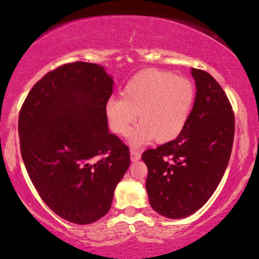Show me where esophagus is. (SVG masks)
Instances as JSON below:
<instances>
[{
	"label": "esophagus",
	"instance_id": "34e87169",
	"mask_svg": "<svg viewBox=\"0 0 259 259\" xmlns=\"http://www.w3.org/2000/svg\"><path fill=\"white\" fill-rule=\"evenodd\" d=\"M130 156H132V161L136 162L141 159V153L136 149H132V150H130Z\"/></svg>",
	"mask_w": 259,
	"mask_h": 259
}]
</instances>
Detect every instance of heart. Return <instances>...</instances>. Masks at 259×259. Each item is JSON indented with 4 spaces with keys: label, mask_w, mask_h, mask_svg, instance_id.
<instances>
[{
    "label": "heart",
    "mask_w": 259,
    "mask_h": 259,
    "mask_svg": "<svg viewBox=\"0 0 259 259\" xmlns=\"http://www.w3.org/2000/svg\"><path fill=\"white\" fill-rule=\"evenodd\" d=\"M194 83L175 73L146 69L127 81L122 98H110L105 105L107 122L113 133L127 136L137 118L141 125L132 134L134 146L168 142L181 135L195 103Z\"/></svg>",
    "instance_id": "obj_1"
}]
</instances>
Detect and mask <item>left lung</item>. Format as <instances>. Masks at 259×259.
I'll list each match as a JSON object with an SVG mask.
<instances>
[{
    "label": "left lung",
    "mask_w": 259,
    "mask_h": 259,
    "mask_svg": "<svg viewBox=\"0 0 259 259\" xmlns=\"http://www.w3.org/2000/svg\"><path fill=\"white\" fill-rule=\"evenodd\" d=\"M196 99L181 135L142 160L148 167L147 194L162 217L183 219L207 203L230 161L234 140V112L219 82L207 71L191 68Z\"/></svg>",
    "instance_id": "8db88e82"
}]
</instances>
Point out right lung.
I'll return each instance as SVG.
<instances>
[{"label": "right lung", "mask_w": 259, "mask_h": 259, "mask_svg": "<svg viewBox=\"0 0 259 259\" xmlns=\"http://www.w3.org/2000/svg\"><path fill=\"white\" fill-rule=\"evenodd\" d=\"M112 86L100 65L63 64L34 84L19 113L29 179L45 204L73 224L103 218L129 168V147L107 129Z\"/></svg>", "instance_id": "right-lung-1"}]
</instances>
